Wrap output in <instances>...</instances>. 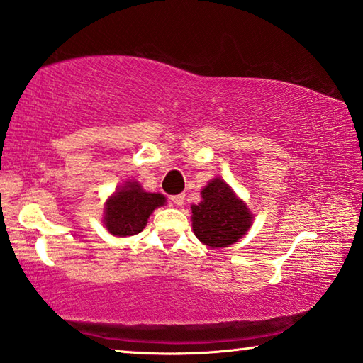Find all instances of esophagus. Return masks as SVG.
Masks as SVG:
<instances>
[{
  "instance_id": "1",
  "label": "esophagus",
  "mask_w": 363,
  "mask_h": 363,
  "mask_svg": "<svg viewBox=\"0 0 363 363\" xmlns=\"http://www.w3.org/2000/svg\"><path fill=\"white\" fill-rule=\"evenodd\" d=\"M170 202L175 203V205H183V202H184V194L170 196Z\"/></svg>"
}]
</instances>
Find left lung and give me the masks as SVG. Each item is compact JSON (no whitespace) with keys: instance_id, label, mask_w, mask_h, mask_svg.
<instances>
[{"instance_id":"left-lung-1","label":"left lung","mask_w":363,"mask_h":363,"mask_svg":"<svg viewBox=\"0 0 363 363\" xmlns=\"http://www.w3.org/2000/svg\"><path fill=\"white\" fill-rule=\"evenodd\" d=\"M202 202L193 205V230L211 248L235 243L250 229L252 216L225 182L215 179L202 189Z\"/></svg>"}]
</instances>
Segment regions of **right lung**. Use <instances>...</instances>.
<instances>
[{"label": "right lung", "mask_w": 363, "mask_h": 363, "mask_svg": "<svg viewBox=\"0 0 363 363\" xmlns=\"http://www.w3.org/2000/svg\"><path fill=\"white\" fill-rule=\"evenodd\" d=\"M166 203V197L147 193L138 182H128L106 202L104 224L111 234L129 237L142 232L155 208Z\"/></svg>", "instance_id": "obj_1"}]
</instances>
